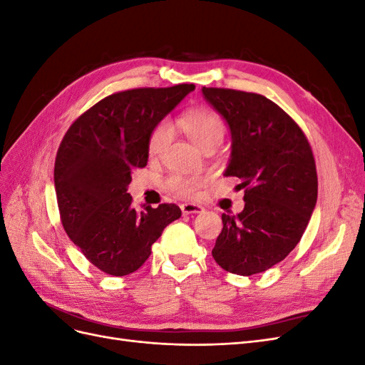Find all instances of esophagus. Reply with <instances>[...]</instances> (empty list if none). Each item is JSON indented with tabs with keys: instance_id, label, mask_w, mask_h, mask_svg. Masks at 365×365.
<instances>
[{
	"instance_id": "esophagus-1",
	"label": "esophagus",
	"mask_w": 365,
	"mask_h": 365,
	"mask_svg": "<svg viewBox=\"0 0 365 365\" xmlns=\"http://www.w3.org/2000/svg\"><path fill=\"white\" fill-rule=\"evenodd\" d=\"M181 212L182 215H196V213H202L204 207L197 204H181Z\"/></svg>"
}]
</instances>
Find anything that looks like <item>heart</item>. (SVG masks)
I'll return each mask as SVG.
<instances>
[{
	"mask_svg": "<svg viewBox=\"0 0 365 365\" xmlns=\"http://www.w3.org/2000/svg\"><path fill=\"white\" fill-rule=\"evenodd\" d=\"M180 126L182 130L189 135L197 146L202 150H205L210 146H219L225 135V121L212 108H193L190 111H187L181 120ZM173 130L168 121H160V123L152 129L149 141H148V150L150 157H158L163 153V150L169 146L172 140ZM202 176H172L169 185L172 192H175L178 196L184 197H193L204 185Z\"/></svg>",
	"mask_w": 365,
	"mask_h": 365,
	"instance_id": "1",
	"label": "heart"
}]
</instances>
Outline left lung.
I'll use <instances>...</instances> for the list:
<instances>
[{"label": "left lung", "mask_w": 365, "mask_h": 365, "mask_svg": "<svg viewBox=\"0 0 365 365\" xmlns=\"http://www.w3.org/2000/svg\"><path fill=\"white\" fill-rule=\"evenodd\" d=\"M205 101L231 132L225 176L245 189V207L222 215L212 251L220 268L237 275L263 272L300 242L317 204L311 145L295 121L269 98L228 88H202Z\"/></svg>", "instance_id": "obj_1"}]
</instances>
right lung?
I'll list each match as a JSON object with an SVG mask.
<instances>
[{"label": "right lung", "instance_id": "add662e5", "mask_svg": "<svg viewBox=\"0 0 365 365\" xmlns=\"http://www.w3.org/2000/svg\"><path fill=\"white\" fill-rule=\"evenodd\" d=\"M195 90L193 83L135 88L102 98L67 130L54 161L65 233L101 271L123 277L150 256L163 230L181 216L175 204L132 207V170L148 164L152 129Z\"/></svg>", "mask_w": 365, "mask_h": 365}]
</instances>
